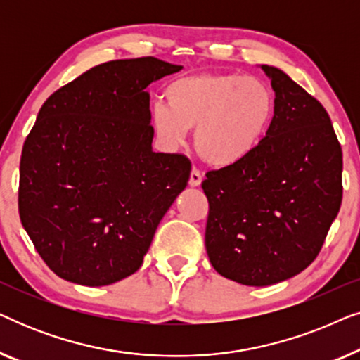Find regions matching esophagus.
Here are the masks:
<instances>
[{
  "label": "esophagus",
  "instance_id": "obj_1",
  "mask_svg": "<svg viewBox=\"0 0 360 360\" xmlns=\"http://www.w3.org/2000/svg\"><path fill=\"white\" fill-rule=\"evenodd\" d=\"M201 181H203V175H201V172L200 170H196V169H193L191 170V174H190V186H200L201 185Z\"/></svg>",
  "mask_w": 360,
  "mask_h": 360
}]
</instances>
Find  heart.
Returning a JSON list of instances; mask_svg holds the SVG:
<instances>
[{"mask_svg":"<svg viewBox=\"0 0 360 360\" xmlns=\"http://www.w3.org/2000/svg\"><path fill=\"white\" fill-rule=\"evenodd\" d=\"M165 103L150 108V124L170 149L184 144L195 127L198 154L214 167L244 162L260 146L275 115L267 83L240 73H196L175 78L164 90Z\"/></svg>","mask_w":360,"mask_h":360,"instance_id":"heart-1","label":"heart"}]
</instances>
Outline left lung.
I'll return each instance as SVG.
<instances>
[{"instance_id":"left-lung-1","label":"left lung","mask_w":360,"mask_h":360,"mask_svg":"<svg viewBox=\"0 0 360 360\" xmlns=\"http://www.w3.org/2000/svg\"><path fill=\"white\" fill-rule=\"evenodd\" d=\"M275 115L244 162L206 174L205 244L223 277L249 287L292 278L316 259L342 201V150L329 115L280 68Z\"/></svg>"}]
</instances>
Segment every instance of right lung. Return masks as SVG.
Instances as JSON below:
<instances>
[{"mask_svg": "<svg viewBox=\"0 0 360 360\" xmlns=\"http://www.w3.org/2000/svg\"><path fill=\"white\" fill-rule=\"evenodd\" d=\"M181 65L155 57L90 68L47 98L22 147L19 216L58 277L103 287L139 270L185 190V155L152 150L146 88Z\"/></svg>", "mask_w": 360, "mask_h": 360, "instance_id": "right-lung-1", "label": "right lung"}]
</instances>
